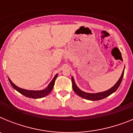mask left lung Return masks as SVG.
I'll return each instance as SVG.
<instances>
[{
  "label": "left lung",
  "instance_id": "8db88e82",
  "mask_svg": "<svg viewBox=\"0 0 133 133\" xmlns=\"http://www.w3.org/2000/svg\"><path fill=\"white\" fill-rule=\"evenodd\" d=\"M124 69H123V72H122L121 76V77L119 78L118 81L117 82V83H116L112 87L110 88V89H109V90H105L104 92H97V93H89V92H84V91L81 90V89L77 87V84H76V83H75V82L74 78L72 77L71 78H72V89H73L74 92H75V93L77 94V95H78L79 97L84 98V99L89 100V101H99V100L103 99V98L109 97V95H110L111 94L115 92V91L117 90V89H118V87H119L120 84H121V83L122 80H123V76H124Z\"/></svg>",
  "mask_w": 133,
  "mask_h": 133
}]
</instances>
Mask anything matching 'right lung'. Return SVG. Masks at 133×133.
<instances>
[{
  "instance_id": "add662e5",
  "label": "right lung",
  "mask_w": 133,
  "mask_h": 133,
  "mask_svg": "<svg viewBox=\"0 0 133 133\" xmlns=\"http://www.w3.org/2000/svg\"><path fill=\"white\" fill-rule=\"evenodd\" d=\"M57 76H58V74H56V75H55V77L53 78V79H52V81H51V82L49 83V84L48 85L47 87L41 90H26V89H21V88L18 87H17L16 85H15V84L10 81V79L9 78V80L10 84L12 85V87L15 90H17L18 92H20L21 94L23 95L24 96L32 98H40L47 96V95L52 91V89H53L54 84H55V80H56Z\"/></svg>"
}]
</instances>
